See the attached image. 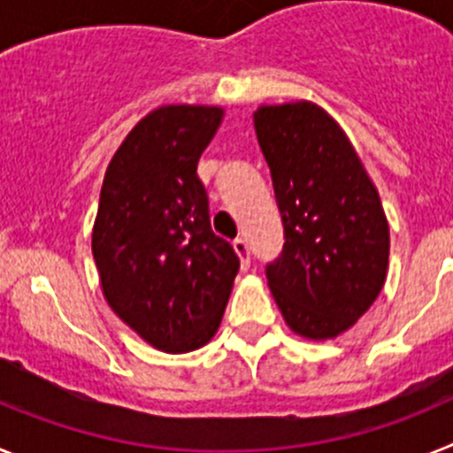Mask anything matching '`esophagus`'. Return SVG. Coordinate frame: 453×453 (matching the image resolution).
I'll return each mask as SVG.
<instances>
[{
	"label": "esophagus",
	"mask_w": 453,
	"mask_h": 453,
	"mask_svg": "<svg viewBox=\"0 0 453 453\" xmlns=\"http://www.w3.org/2000/svg\"><path fill=\"white\" fill-rule=\"evenodd\" d=\"M234 251L240 256V263H242V267L250 265V245H247V240L235 238L234 240Z\"/></svg>",
	"instance_id": "1"
}]
</instances>
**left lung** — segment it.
<instances>
[{"label":"left lung","instance_id":"1","mask_svg":"<svg viewBox=\"0 0 453 453\" xmlns=\"http://www.w3.org/2000/svg\"><path fill=\"white\" fill-rule=\"evenodd\" d=\"M254 129L281 211V256L267 286L292 331L345 334L388 276L390 229L379 190L340 124L313 102L258 106Z\"/></svg>","mask_w":453,"mask_h":453}]
</instances>
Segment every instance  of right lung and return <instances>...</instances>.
Listing matches in <instances>:
<instances>
[{"label": "right lung", "mask_w": 453, "mask_h": 453, "mask_svg": "<svg viewBox=\"0 0 453 453\" xmlns=\"http://www.w3.org/2000/svg\"><path fill=\"white\" fill-rule=\"evenodd\" d=\"M219 106L167 104L135 124L104 174L92 256L104 297L140 338L186 354L213 338L240 261L213 234L197 177Z\"/></svg>", "instance_id": "1"}]
</instances>
